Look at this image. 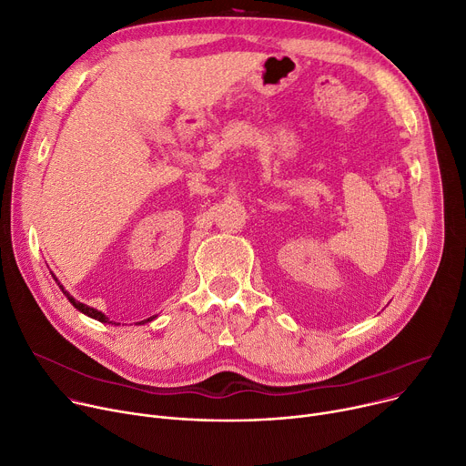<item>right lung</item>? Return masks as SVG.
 Returning <instances> with one entry per match:
<instances>
[{
    "label": "right lung",
    "instance_id": "right-lung-1",
    "mask_svg": "<svg viewBox=\"0 0 466 466\" xmlns=\"http://www.w3.org/2000/svg\"><path fill=\"white\" fill-rule=\"evenodd\" d=\"M60 285V283H58ZM60 289L64 290V287L60 285ZM64 295L67 297V300L73 304V306H76L79 311H83V313H86L88 317H92V319H97V321H100V323H109V317H106L102 311H97V309H94V308H90V306H85V304H81V302H77L76 299H73V297H69L67 295V292L64 290ZM151 319H153V317H151ZM151 319H145V321H151ZM113 323V321H111ZM143 323V321H141Z\"/></svg>",
    "mask_w": 466,
    "mask_h": 466
}]
</instances>
